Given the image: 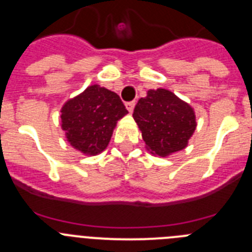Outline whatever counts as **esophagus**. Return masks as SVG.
<instances>
[{
  "mask_svg": "<svg viewBox=\"0 0 252 252\" xmlns=\"http://www.w3.org/2000/svg\"><path fill=\"white\" fill-rule=\"evenodd\" d=\"M135 105H136L135 101H131V102L126 103V108H127V111L130 112V114L133 111V108H135Z\"/></svg>",
  "mask_w": 252,
  "mask_h": 252,
  "instance_id": "obj_1",
  "label": "esophagus"
}]
</instances>
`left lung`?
I'll return each instance as SVG.
<instances>
[{"label":"left lung","mask_w":252,"mask_h":252,"mask_svg":"<svg viewBox=\"0 0 252 252\" xmlns=\"http://www.w3.org/2000/svg\"><path fill=\"white\" fill-rule=\"evenodd\" d=\"M133 120L150 154L166 158L188 147L197 126L193 108L165 89L149 90L138 100Z\"/></svg>","instance_id":"8db88e82"}]
</instances>
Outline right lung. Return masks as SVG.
<instances>
[{"mask_svg":"<svg viewBox=\"0 0 252 252\" xmlns=\"http://www.w3.org/2000/svg\"><path fill=\"white\" fill-rule=\"evenodd\" d=\"M127 114L119 94L91 85L62 106L61 127L73 149L96 156L107 147L117 121Z\"/></svg>","mask_w":252,"mask_h":252,"instance_id":"obj_1","label":"right lung"}]
</instances>
